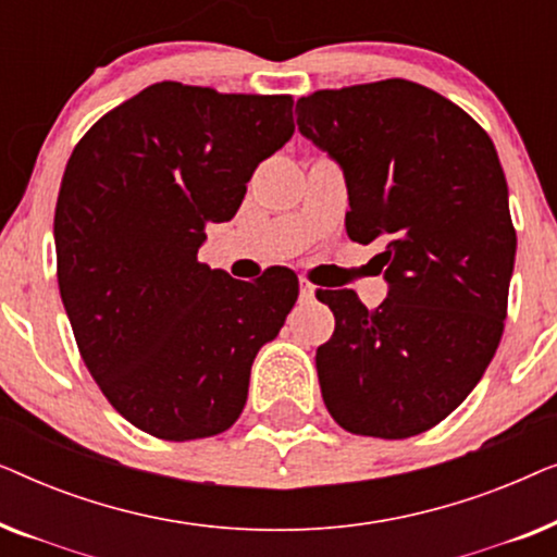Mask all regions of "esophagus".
I'll list each match as a JSON object with an SVG mask.
<instances>
[{
    "instance_id": "obj_1",
    "label": "esophagus",
    "mask_w": 557,
    "mask_h": 557,
    "mask_svg": "<svg viewBox=\"0 0 557 557\" xmlns=\"http://www.w3.org/2000/svg\"><path fill=\"white\" fill-rule=\"evenodd\" d=\"M299 294H301V301H311L314 299V294H317V288L309 284V281H299Z\"/></svg>"
}]
</instances>
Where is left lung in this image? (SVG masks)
Listing matches in <instances>:
<instances>
[{
	"label": "left lung",
	"instance_id": "1",
	"mask_svg": "<svg viewBox=\"0 0 557 557\" xmlns=\"http://www.w3.org/2000/svg\"><path fill=\"white\" fill-rule=\"evenodd\" d=\"M296 124L345 172L349 238L385 246L375 311L352 288L317 294L337 322L317 349L324 406L349 433L416 436L474 391L505 330L517 235L497 149L403 78L304 96Z\"/></svg>",
	"mask_w": 557,
	"mask_h": 557
}]
</instances>
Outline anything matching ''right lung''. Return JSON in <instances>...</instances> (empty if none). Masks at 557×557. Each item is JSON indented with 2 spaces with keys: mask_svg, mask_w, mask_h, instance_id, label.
Instances as JSON below:
<instances>
[{
  "mask_svg": "<svg viewBox=\"0 0 557 557\" xmlns=\"http://www.w3.org/2000/svg\"><path fill=\"white\" fill-rule=\"evenodd\" d=\"M288 96L154 83L98 119L55 208L58 286L90 375L128 423L164 441L223 433L250 364L299 296L288 269L256 284L197 261L256 166L294 134Z\"/></svg>",
  "mask_w": 557,
  "mask_h": 557,
  "instance_id": "1",
  "label": "right lung"
}]
</instances>
